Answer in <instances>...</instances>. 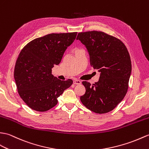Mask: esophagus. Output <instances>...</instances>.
Here are the masks:
<instances>
[{
	"instance_id": "obj_1",
	"label": "esophagus",
	"mask_w": 149,
	"mask_h": 149,
	"mask_svg": "<svg viewBox=\"0 0 149 149\" xmlns=\"http://www.w3.org/2000/svg\"><path fill=\"white\" fill-rule=\"evenodd\" d=\"M74 84H81V81H79V80H74Z\"/></svg>"
}]
</instances>
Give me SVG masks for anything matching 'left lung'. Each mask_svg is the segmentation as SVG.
Wrapping results in <instances>:
<instances>
[{"instance_id":"8db88e82","label":"left lung","mask_w":149,"mask_h":149,"mask_svg":"<svg viewBox=\"0 0 149 149\" xmlns=\"http://www.w3.org/2000/svg\"><path fill=\"white\" fill-rule=\"evenodd\" d=\"M87 49L90 65L100 73L99 81L91 85L83 81L85 94L80 97L86 108L97 113H105L115 109L128 89L131 73L130 54L124 43L103 32L91 31L78 33Z\"/></svg>"}]
</instances>
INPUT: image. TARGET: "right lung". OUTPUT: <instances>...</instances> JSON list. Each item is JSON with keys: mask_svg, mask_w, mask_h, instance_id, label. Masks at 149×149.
<instances>
[{"mask_svg": "<svg viewBox=\"0 0 149 149\" xmlns=\"http://www.w3.org/2000/svg\"><path fill=\"white\" fill-rule=\"evenodd\" d=\"M77 32L50 33L34 39L21 51L14 77L20 97L30 109L45 112L58 103L57 98L73 83L52 75Z\"/></svg>", "mask_w": 149, "mask_h": 149, "instance_id": "obj_1", "label": "right lung"}]
</instances>
